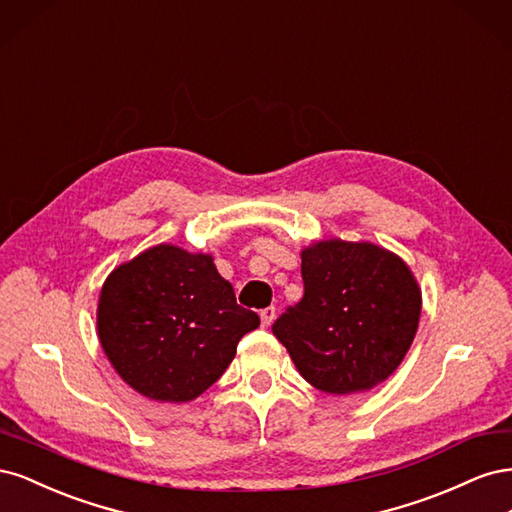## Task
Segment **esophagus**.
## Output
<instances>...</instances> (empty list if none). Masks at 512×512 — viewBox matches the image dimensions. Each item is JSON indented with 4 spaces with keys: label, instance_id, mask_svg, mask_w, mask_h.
Listing matches in <instances>:
<instances>
[{
    "label": "esophagus",
    "instance_id": "obj_1",
    "mask_svg": "<svg viewBox=\"0 0 512 512\" xmlns=\"http://www.w3.org/2000/svg\"><path fill=\"white\" fill-rule=\"evenodd\" d=\"M260 320H262V327H271V322L275 320V307H265V309H262Z\"/></svg>",
    "mask_w": 512,
    "mask_h": 512
}]
</instances>
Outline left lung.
Masks as SVG:
<instances>
[{
    "instance_id": "1",
    "label": "left lung",
    "mask_w": 512,
    "mask_h": 512,
    "mask_svg": "<svg viewBox=\"0 0 512 512\" xmlns=\"http://www.w3.org/2000/svg\"><path fill=\"white\" fill-rule=\"evenodd\" d=\"M303 299L273 324L299 374L329 395L365 393L404 361L421 318V288L395 252L322 239L301 250Z\"/></svg>"
}]
</instances>
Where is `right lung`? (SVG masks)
I'll return each mask as SVG.
<instances>
[{"label": "right lung", "instance_id": "1", "mask_svg": "<svg viewBox=\"0 0 512 512\" xmlns=\"http://www.w3.org/2000/svg\"><path fill=\"white\" fill-rule=\"evenodd\" d=\"M96 324L123 382L147 399L183 404L224 374L260 318L237 305L211 254L160 243L108 273Z\"/></svg>", "mask_w": 512, "mask_h": 512}]
</instances>
